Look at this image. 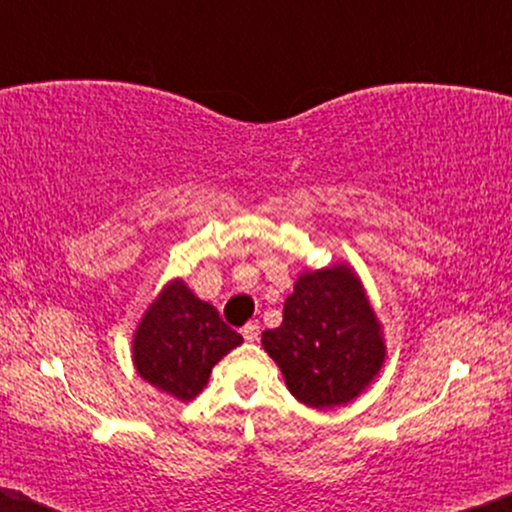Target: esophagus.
<instances>
[{
	"label": "esophagus",
	"instance_id": "obj_1",
	"mask_svg": "<svg viewBox=\"0 0 512 512\" xmlns=\"http://www.w3.org/2000/svg\"><path fill=\"white\" fill-rule=\"evenodd\" d=\"M242 335H244V340H247V342H256L258 335H261V331H258L256 321H249V324L242 328Z\"/></svg>",
	"mask_w": 512,
	"mask_h": 512
}]
</instances>
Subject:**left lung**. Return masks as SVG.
Wrapping results in <instances>:
<instances>
[{
    "instance_id": "8db88e82",
    "label": "left lung",
    "mask_w": 512,
    "mask_h": 512,
    "mask_svg": "<svg viewBox=\"0 0 512 512\" xmlns=\"http://www.w3.org/2000/svg\"><path fill=\"white\" fill-rule=\"evenodd\" d=\"M263 347L310 408L352 401L384 361L380 326L345 265L305 272L284 300L282 326L263 331Z\"/></svg>"
}]
</instances>
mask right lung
<instances>
[{"instance_id":"add662e5","label":"right lung","mask_w":512,"mask_h":512,"mask_svg":"<svg viewBox=\"0 0 512 512\" xmlns=\"http://www.w3.org/2000/svg\"><path fill=\"white\" fill-rule=\"evenodd\" d=\"M242 342L209 303H202L174 282L149 307L135 333L137 373L177 396L191 401L209 380L214 363Z\"/></svg>"}]
</instances>
